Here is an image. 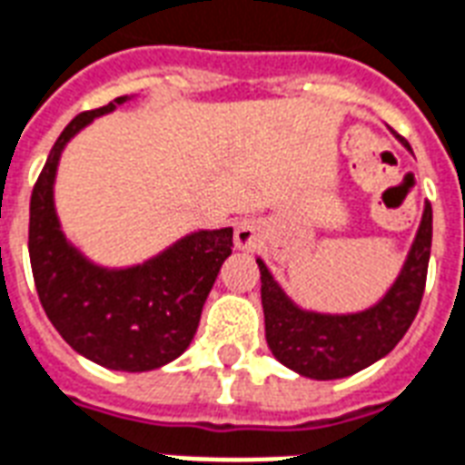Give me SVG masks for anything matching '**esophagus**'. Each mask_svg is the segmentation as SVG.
<instances>
[{"label":"esophagus","instance_id":"1","mask_svg":"<svg viewBox=\"0 0 465 465\" xmlns=\"http://www.w3.org/2000/svg\"><path fill=\"white\" fill-rule=\"evenodd\" d=\"M262 228L260 223H254V220H240L235 225V247L237 250H242V252H252L257 247L262 245Z\"/></svg>","mask_w":465,"mask_h":465}]
</instances>
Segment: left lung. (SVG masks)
Instances as JSON below:
<instances>
[{
  "label": "left lung",
  "mask_w": 465,
  "mask_h": 465,
  "mask_svg": "<svg viewBox=\"0 0 465 465\" xmlns=\"http://www.w3.org/2000/svg\"><path fill=\"white\" fill-rule=\"evenodd\" d=\"M402 144L410 149L407 142ZM429 252L431 205L424 203L414 242L392 286L378 303L355 313L302 309L272 277L270 267L257 260L262 274L264 336L272 355L289 370L312 380L348 378L385 358L402 341L417 316L427 284Z\"/></svg>",
  "instance_id": "1"
}]
</instances>
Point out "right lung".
Instances as JSON below:
<instances>
[{
  "instance_id": "obj_1",
  "label": "right lung",
  "mask_w": 465,
  "mask_h": 465,
  "mask_svg": "<svg viewBox=\"0 0 465 465\" xmlns=\"http://www.w3.org/2000/svg\"><path fill=\"white\" fill-rule=\"evenodd\" d=\"M127 100L78 114L55 139L31 193L29 257L41 306L73 351L103 368L146 372L176 361L193 341L205 299L232 254V228L188 232L152 260L122 270L87 260L63 235L54 203L63 149Z\"/></svg>"
}]
</instances>
